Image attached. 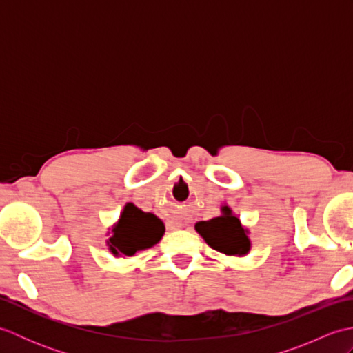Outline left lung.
<instances>
[{
  "mask_svg": "<svg viewBox=\"0 0 353 353\" xmlns=\"http://www.w3.org/2000/svg\"><path fill=\"white\" fill-rule=\"evenodd\" d=\"M221 212L220 216L212 220L199 221L196 230L214 250L229 256H243L250 250V239L245 235L247 230L241 226L238 216L232 214L229 206H223Z\"/></svg>",
  "mask_w": 353,
  "mask_h": 353,
  "instance_id": "obj_1",
  "label": "left lung"
}]
</instances>
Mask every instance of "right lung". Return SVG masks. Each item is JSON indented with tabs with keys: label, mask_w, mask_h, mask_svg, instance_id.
<instances>
[{
	"label": "right lung",
	"mask_w": 353,
	"mask_h": 353,
	"mask_svg": "<svg viewBox=\"0 0 353 353\" xmlns=\"http://www.w3.org/2000/svg\"><path fill=\"white\" fill-rule=\"evenodd\" d=\"M109 238L110 252L114 254L133 256L138 250H145L159 243L165 226L154 214L142 212L132 203H127L117 226Z\"/></svg>",
	"instance_id": "add662e5"
}]
</instances>
